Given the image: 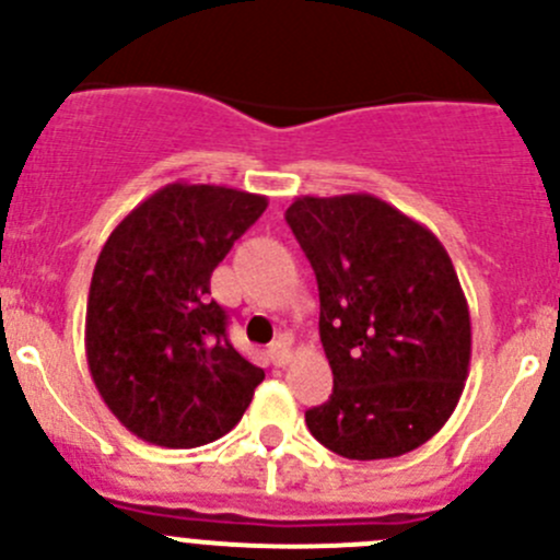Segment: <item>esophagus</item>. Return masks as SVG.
<instances>
[{
	"label": "esophagus",
	"mask_w": 560,
	"mask_h": 560,
	"mask_svg": "<svg viewBox=\"0 0 560 560\" xmlns=\"http://www.w3.org/2000/svg\"><path fill=\"white\" fill-rule=\"evenodd\" d=\"M268 354L276 365H287V360H290V338L287 336L276 338V341L268 347Z\"/></svg>",
	"instance_id": "obj_1"
}]
</instances>
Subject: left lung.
Listing matches in <instances>:
<instances>
[{
	"label": "left lung",
	"instance_id": "1",
	"mask_svg": "<svg viewBox=\"0 0 560 560\" xmlns=\"http://www.w3.org/2000/svg\"><path fill=\"white\" fill-rule=\"evenodd\" d=\"M287 224L319 287L332 395L312 436L349 460L425 444L460 400L471 316L442 241L374 195L295 197Z\"/></svg>",
	"mask_w": 560,
	"mask_h": 560
}]
</instances>
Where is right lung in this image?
<instances>
[{
	"label": "right lung",
	"instance_id": "obj_1",
	"mask_svg": "<svg viewBox=\"0 0 560 560\" xmlns=\"http://www.w3.org/2000/svg\"><path fill=\"white\" fill-rule=\"evenodd\" d=\"M268 197L167 184L127 213L94 265L86 306L92 380L116 420L156 447L233 431L265 371L228 338L211 273Z\"/></svg>",
	"mask_w": 560,
	"mask_h": 560
}]
</instances>
